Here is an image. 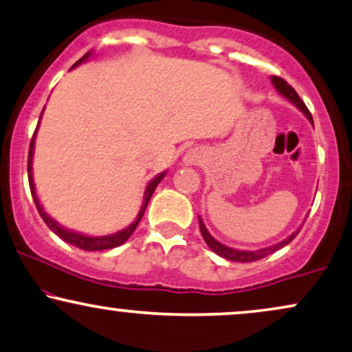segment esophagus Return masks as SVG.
<instances>
[{"label": "esophagus", "instance_id": "esophagus-1", "mask_svg": "<svg viewBox=\"0 0 352 352\" xmlns=\"http://www.w3.org/2000/svg\"><path fill=\"white\" fill-rule=\"evenodd\" d=\"M203 157H205V155H203V151L195 147V149H190L187 154H185L184 162L187 165H198L203 160Z\"/></svg>", "mask_w": 352, "mask_h": 352}]
</instances>
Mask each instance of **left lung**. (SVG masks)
<instances>
[{
  "mask_svg": "<svg viewBox=\"0 0 352 352\" xmlns=\"http://www.w3.org/2000/svg\"><path fill=\"white\" fill-rule=\"evenodd\" d=\"M270 82H272V85L275 87V90L280 93L283 98H287L289 101H292V103H294L295 107H297L300 111H302L305 116L308 118V120H310V122H313L311 113L308 111V108L305 107L303 101L300 100V96L297 95V91L294 90V87H290V85L287 83L283 78H280V77H272V78H270ZM198 223H200V231H201L203 239H205V243L210 245L211 251L217 252L218 256L224 257V259L234 261V262H254V261L264 259L265 256H269V254L278 251V249H282L283 245H287L289 243H292V241H294V238L298 234V231H300V228H298L297 231L292 232L289 238L283 239V241H280V243H277V244H274V245H269V248L257 249V251H238V249L228 248V245L218 243V241L210 234L208 230H206L205 223H203V219L200 217H198Z\"/></svg>",
  "mask_w": 352,
  "mask_h": 352,
  "instance_id": "obj_1",
  "label": "left lung"
}]
</instances>
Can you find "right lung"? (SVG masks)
<instances>
[{"label":"right lung","mask_w":352,"mask_h":352,"mask_svg":"<svg viewBox=\"0 0 352 352\" xmlns=\"http://www.w3.org/2000/svg\"><path fill=\"white\" fill-rule=\"evenodd\" d=\"M90 55H91V52L85 54L78 62H75L74 67H77L82 62L87 60V58L90 57ZM74 67H72V69H74ZM42 111H44V109H42ZM36 133H37V129L34 131L32 139H31V146H29V157H28L29 187H31V193H32L34 203H36V208H37V211H39L41 218L44 219V223L49 226V230H52L55 234H57L60 239L65 241V243L75 245V248H78V249H83V251H104V249L118 248V245H121L122 243H126V241L131 238V234H133L135 228H138L139 221H141V218L144 217V211H146V208H147V203H149L152 193H154L155 187H157L160 182H162V179H164L165 173H167V172L159 173V175L155 177V179H152L149 182V185H147V188H146V193H144L142 208H141V211H139L138 218H135L134 221L131 223L128 228H124V230L114 232V234H108V236H87V234H82V232H75V231H72V230H67V228H63L62 224H58L57 221H55V219L50 218L49 214L44 211V208H42L39 198H37L36 187H34V179H32V154H34V141H36Z\"/></svg>","instance_id":"right-lung-1"}]
</instances>
